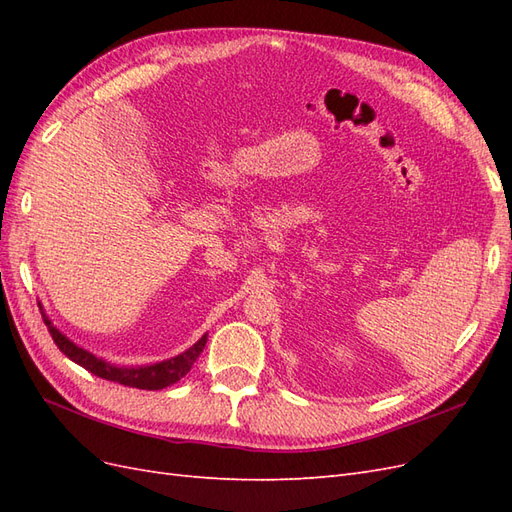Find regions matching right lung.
Here are the masks:
<instances>
[{
  "mask_svg": "<svg viewBox=\"0 0 512 512\" xmlns=\"http://www.w3.org/2000/svg\"><path fill=\"white\" fill-rule=\"evenodd\" d=\"M42 318H44L46 327H49L53 342L57 344V348L61 352L68 356L70 361L79 363L81 367H85L87 371H91V374L98 378L119 382L123 386H132V389H143V391H160V389H166V386H170V384H175L177 380H181L192 369L194 361L198 359V354L203 352V348L207 344V335H203L192 348L173 356V359H166V361L153 363V365H141V367H119V365L106 363L104 359H100V356L91 354V352L76 346L74 342H70L64 333L53 327V322L44 316V312H42Z\"/></svg>",
  "mask_w": 512,
  "mask_h": 512,
  "instance_id": "add662e5",
  "label": "right lung"
}]
</instances>
